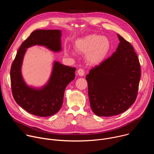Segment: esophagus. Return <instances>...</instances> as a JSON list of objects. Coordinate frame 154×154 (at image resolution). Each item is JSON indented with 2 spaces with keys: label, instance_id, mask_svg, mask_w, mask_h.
I'll use <instances>...</instances> for the list:
<instances>
[{
  "label": "esophagus",
  "instance_id": "obj_1",
  "mask_svg": "<svg viewBox=\"0 0 154 154\" xmlns=\"http://www.w3.org/2000/svg\"><path fill=\"white\" fill-rule=\"evenodd\" d=\"M77 73H78V74H79L80 76H83L84 74H85V72H84L83 69H79L77 71Z\"/></svg>",
  "mask_w": 154,
  "mask_h": 154
}]
</instances>
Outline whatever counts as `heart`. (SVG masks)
<instances>
[{
	"label": "heart",
	"instance_id": "heart-1",
	"mask_svg": "<svg viewBox=\"0 0 154 154\" xmlns=\"http://www.w3.org/2000/svg\"><path fill=\"white\" fill-rule=\"evenodd\" d=\"M112 49L111 42L105 36L91 34L77 39L74 42V49L77 52L85 55L86 61L91 65H99L107 58ZM69 52L75 55L74 50L69 49Z\"/></svg>",
	"mask_w": 154,
	"mask_h": 154
}]
</instances>
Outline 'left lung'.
<instances>
[{
	"label": "left lung",
	"mask_w": 154,
	"mask_h": 154,
	"mask_svg": "<svg viewBox=\"0 0 154 154\" xmlns=\"http://www.w3.org/2000/svg\"><path fill=\"white\" fill-rule=\"evenodd\" d=\"M117 35L120 42L116 51L86 76L91 108L98 116L124 112L137 96L140 64L131 44Z\"/></svg>",
	"instance_id": "8db88e82"
}]
</instances>
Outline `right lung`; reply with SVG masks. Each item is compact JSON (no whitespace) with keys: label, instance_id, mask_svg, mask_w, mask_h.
I'll list each match as a JSON object with an SVG mask.
<instances>
[{"label":"right lung","instance_id":"obj_1","mask_svg":"<svg viewBox=\"0 0 154 154\" xmlns=\"http://www.w3.org/2000/svg\"><path fill=\"white\" fill-rule=\"evenodd\" d=\"M61 31L36 30L33 32L18 49L10 70L11 90L16 103L30 114L46 117L57 113L61 107L66 87L75 78L76 68L54 62L51 75L46 85L39 88L28 86L21 73L27 49L42 46L48 49L61 51Z\"/></svg>","mask_w":154,"mask_h":154}]
</instances>
